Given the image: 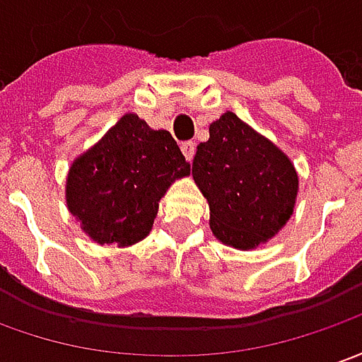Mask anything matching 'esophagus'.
<instances>
[{"instance_id": "obj_1", "label": "esophagus", "mask_w": 362, "mask_h": 362, "mask_svg": "<svg viewBox=\"0 0 362 362\" xmlns=\"http://www.w3.org/2000/svg\"><path fill=\"white\" fill-rule=\"evenodd\" d=\"M182 154H184V158L188 160V162H192L194 154H196V144L194 142H182Z\"/></svg>"}]
</instances>
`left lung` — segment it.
<instances>
[{"label":"left lung","mask_w":362,"mask_h":362,"mask_svg":"<svg viewBox=\"0 0 362 362\" xmlns=\"http://www.w3.org/2000/svg\"><path fill=\"white\" fill-rule=\"evenodd\" d=\"M192 178L210 208V230L236 250H252L291 220L298 194L293 160L234 112L210 124L196 148Z\"/></svg>","instance_id":"8db88e82"}]
</instances>
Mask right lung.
<instances>
[{"label":"right lung","instance_id":"1","mask_svg":"<svg viewBox=\"0 0 362 362\" xmlns=\"http://www.w3.org/2000/svg\"><path fill=\"white\" fill-rule=\"evenodd\" d=\"M188 174L172 134L128 112L71 162L66 204L94 243L124 248L150 234L160 200Z\"/></svg>","mask_w":362,"mask_h":362}]
</instances>
